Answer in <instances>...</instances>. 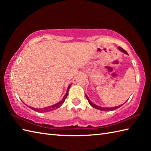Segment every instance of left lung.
<instances>
[{
  "instance_id": "8db88e82",
  "label": "left lung",
  "mask_w": 151,
  "mask_h": 151,
  "mask_svg": "<svg viewBox=\"0 0 151 151\" xmlns=\"http://www.w3.org/2000/svg\"><path fill=\"white\" fill-rule=\"evenodd\" d=\"M118 48H119V49L121 50L122 51V52H124V53L127 54V51L125 50H124V49H123V48H121V47H119ZM86 99H88V102H89V104H90L92 107H93V108H96V109H98V110H102V111H110H110H111V110H115V109H117V108H119L120 106H121V105H120V106H117L113 107V108H102V107H101V106H99L95 105V104H94L93 103V102H91L90 101V100H89V99L88 96L86 95ZM122 105H123V104H122Z\"/></svg>"
}]
</instances>
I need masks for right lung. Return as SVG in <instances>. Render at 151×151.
<instances>
[{
	"label": "right lung",
	"mask_w": 151,
	"mask_h": 151,
	"mask_svg": "<svg viewBox=\"0 0 151 151\" xmlns=\"http://www.w3.org/2000/svg\"><path fill=\"white\" fill-rule=\"evenodd\" d=\"M70 87V86H69V87H68V88H67V93H65V96H64V97H63L62 100L61 101H60L59 102H58V103L54 104L52 106H48V107H45V108H40V109H37V108H32V107H31V106H29V108H31V109H32V110H34V111H39V112H41H41H47V111H52V110H55V109H56L58 108H59L60 106H62V104L64 102V101H65V99L67 97V95H68V91H69V89Z\"/></svg>",
	"instance_id": "obj_1"
}]
</instances>
